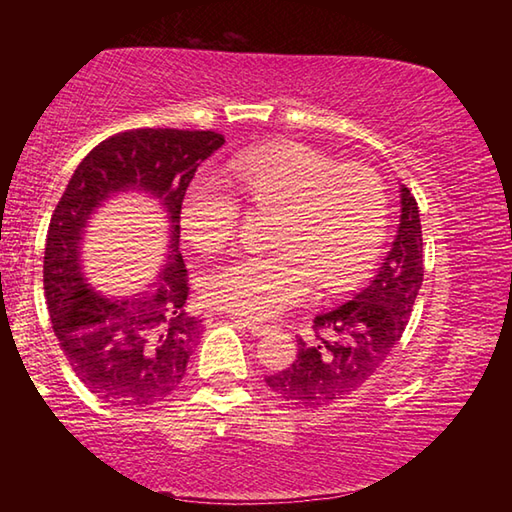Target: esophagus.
I'll return each instance as SVG.
<instances>
[{
  "mask_svg": "<svg viewBox=\"0 0 512 512\" xmlns=\"http://www.w3.org/2000/svg\"><path fill=\"white\" fill-rule=\"evenodd\" d=\"M232 320H235V323H237V325H241V327H246V329H248V332H250V334H253V336H264V334H268V332H271V327H268V325H264V323H257V320H250V318H241V316H235V318H232Z\"/></svg>",
  "mask_w": 512,
  "mask_h": 512,
  "instance_id": "34e87169",
  "label": "esophagus"
}]
</instances>
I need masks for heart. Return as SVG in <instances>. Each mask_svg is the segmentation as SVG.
Segmentation results:
<instances>
[{
	"instance_id": "obj_1",
	"label": "heart",
	"mask_w": 512,
	"mask_h": 512,
	"mask_svg": "<svg viewBox=\"0 0 512 512\" xmlns=\"http://www.w3.org/2000/svg\"><path fill=\"white\" fill-rule=\"evenodd\" d=\"M225 189L207 178L187 187L180 205L183 235L201 253H216L235 237L248 210L273 212L268 246L277 253L235 257L205 275L212 307L246 318H275L305 302L314 284L339 293L377 262L386 237L388 194L375 171L296 142L248 149L225 162Z\"/></svg>"
}]
</instances>
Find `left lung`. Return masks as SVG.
<instances>
[{"instance_id": "1", "label": "left lung", "mask_w": 512, "mask_h": 512, "mask_svg": "<svg viewBox=\"0 0 512 512\" xmlns=\"http://www.w3.org/2000/svg\"><path fill=\"white\" fill-rule=\"evenodd\" d=\"M397 235L377 275L332 311L314 318L316 339H298V357L266 377L271 391L298 409L334 404L366 384L402 339L424 275L418 203L400 185Z\"/></svg>"}]
</instances>
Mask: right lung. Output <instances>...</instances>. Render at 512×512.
Segmentation results:
<instances>
[{
	"mask_svg": "<svg viewBox=\"0 0 512 512\" xmlns=\"http://www.w3.org/2000/svg\"><path fill=\"white\" fill-rule=\"evenodd\" d=\"M214 131L137 128L85 155L51 214L45 246V298L69 366L110 406L153 409L176 391L201 336L185 311L187 268L180 255V205L198 164L223 146ZM140 191L168 212V264L131 299H106L84 280L80 248L89 216L108 197Z\"/></svg>",
	"mask_w": 512,
	"mask_h": 512,
	"instance_id": "right-lung-1",
	"label": "right lung"
}]
</instances>
